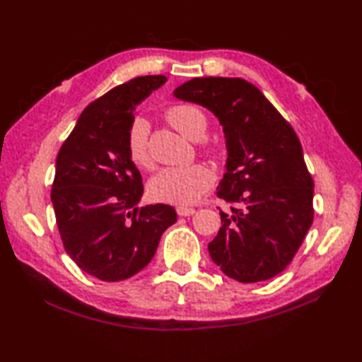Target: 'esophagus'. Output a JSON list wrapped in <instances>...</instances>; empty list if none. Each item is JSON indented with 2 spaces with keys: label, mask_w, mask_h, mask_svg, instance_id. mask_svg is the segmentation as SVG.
Wrapping results in <instances>:
<instances>
[{
  "label": "esophagus",
  "mask_w": 362,
  "mask_h": 362,
  "mask_svg": "<svg viewBox=\"0 0 362 362\" xmlns=\"http://www.w3.org/2000/svg\"><path fill=\"white\" fill-rule=\"evenodd\" d=\"M176 211H177V214H179L180 217H186V216H192V214L195 213V209H192V207H185V206H179V207L176 209Z\"/></svg>",
  "instance_id": "esophagus-1"
}]
</instances>
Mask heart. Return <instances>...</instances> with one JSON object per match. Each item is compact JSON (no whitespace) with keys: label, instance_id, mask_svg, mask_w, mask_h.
Instances as JSON below:
<instances>
[{"label":"heart","instance_id":"1","mask_svg":"<svg viewBox=\"0 0 362 362\" xmlns=\"http://www.w3.org/2000/svg\"><path fill=\"white\" fill-rule=\"evenodd\" d=\"M168 119L175 127L195 140L206 132V118L198 107L191 105H179L168 111ZM151 124L144 115L133 117L127 132V151L130 160L137 167H149L151 156L148 151ZM214 183L213 171L206 165L168 167L149 180L148 194L156 202L175 204V206H189L197 202Z\"/></svg>","mask_w":362,"mask_h":362}]
</instances>
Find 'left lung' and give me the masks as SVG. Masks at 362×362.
I'll use <instances>...</instances> for the list:
<instances>
[{
    "mask_svg": "<svg viewBox=\"0 0 362 362\" xmlns=\"http://www.w3.org/2000/svg\"><path fill=\"white\" fill-rule=\"evenodd\" d=\"M173 94L207 107L225 133L226 173L217 197L240 209L220 211L222 228L209 244L213 262L235 281L271 279L293 260L313 220V180L300 140L243 78H194Z\"/></svg>",
    "mask_w": 362,
    "mask_h": 362,
    "instance_id": "8db88e82",
    "label": "left lung"
}]
</instances>
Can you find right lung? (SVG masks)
<instances>
[{
	"label": "right lung",
	"mask_w": 362,
	"mask_h": 362,
	"mask_svg": "<svg viewBox=\"0 0 362 362\" xmlns=\"http://www.w3.org/2000/svg\"><path fill=\"white\" fill-rule=\"evenodd\" d=\"M165 81L146 75L109 90L84 109L57 153L52 202L62 243L78 268L102 281L142 271L177 220L165 204L137 207L144 183L127 151L136 105Z\"/></svg>",
	"instance_id": "add662e5"
}]
</instances>
